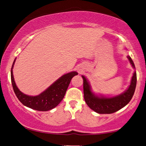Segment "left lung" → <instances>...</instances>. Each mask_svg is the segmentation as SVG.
Segmentation results:
<instances>
[{
  "instance_id": "obj_1",
  "label": "left lung",
  "mask_w": 146,
  "mask_h": 146,
  "mask_svg": "<svg viewBox=\"0 0 146 146\" xmlns=\"http://www.w3.org/2000/svg\"><path fill=\"white\" fill-rule=\"evenodd\" d=\"M130 63L134 68V63L129 56H127ZM83 79V92L84 99L86 103L94 111L100 114H110L119 110L129 103L133 96L137 85V73L134 72L132 76L131 83L128 88L119 96L106 98L103 96H98L94 94L91 90L90 84L84 76Z\"/></svg>"
}]
</instances>
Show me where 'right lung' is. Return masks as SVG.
I'll list each match as a JSON object with an SVG mask.
<instances>
[{"label": "right lung", "instance_id": "1", "mask_svg": "<svg viewBox=\"0 0 146 146\" xmlns=\"http://www.w3.org/2000/svg\"><path fill=\"white\" fill-rule=\"evenodd\" d=\"M15 60L13 63L11 70V83L15 94L19 100L24 106L35 110L46 111L58 106L65 96L72 78L78 74L76 72H71L64 74L39 95L29 96L20 91L15 82L13 68Z\"/></svg>", "mask_w": 146, "mask_h": 146}]
</instances>
